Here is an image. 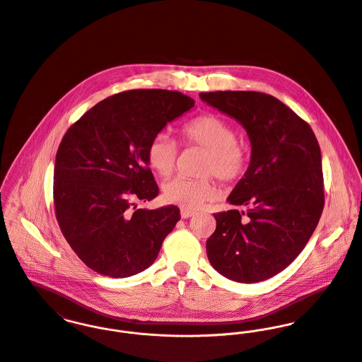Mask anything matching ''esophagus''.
<instances>
[{
    "label": "esophagus",
    "instance_id": "esophagus-1",
    "mask_svg": "<svg viewBox=\"0 0 362 362\" xmlns=\"http://www.w3.org/2000/svg\"><path fill=\"white\" fill-rule=\"evenodd\" d=\"M180 215H182V218L183 219H187V218H190V216H194V212L193 211H189V209H180Z\"/></svg>",
    "mask_w": 362,
    "mask_h": 362
}]
</instances>
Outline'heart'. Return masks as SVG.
I'll return each mask as SVG.
<instances>
[{
  "label": "heart",
  "instance_id": "1",
  "mask_svg": "<svg viewBox=\"0 0 362 362\" xmlns=\"http://www.w3.org/2000/svg\"><path fill=\"white\" fill-rule=\"evenodd\" d=\"M186 144L199 146L206 151L201 173L214 175L222 183H233L244 175L248 165V153L238 143L235 127L215 115H201L182 127ZM177 144L166 133L156 134L147 147V160L151 168L163 177L169 176L176 165ZM215 196L211 179L175 177L163 186V199L183 209H197Z\"/></svg>",
  "mask_w": 362,
  "mask_h": 362
}]
</instances>
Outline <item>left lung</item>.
<instances>
[{"label":"left lung","instance_id":"1","mask_svg":"<svg viewBox=\"0 0 362 362\" xmlns=\"http://www.w3.org/2000/svg\"><path fill=\"white\" fill-rule=\"evenodd\" d=\"M200 98L239 122L251 144L250 165L228 197L247 209L214 214L208 259L230 281H267L297 258L320 222L325 199L318 140L307 122L269 94L214 91Z\"/></svg>","mask_w":362,"mask_h":362}]
</instances>
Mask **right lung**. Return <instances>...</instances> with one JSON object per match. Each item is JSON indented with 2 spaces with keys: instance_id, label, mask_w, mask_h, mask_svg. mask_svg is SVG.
<instances>
[{
  "instance_id": "1",
  "label": "right lung",
  "mask_w": 362,
  "mask_h": 362,
  "mask_svg": "<svg viewBox=\"0 0 362 362\" xmlns=\"http://www.w3.org/2000/svg\"><path fill=\"white\" fill-rule=\"evenodd\" d=\"M194 107L168 90L111 95L65 133L55 157L54 204L61 232L81 261L100 275L133 276L158 257L180 219L176 205L143 209L158 186L148 168L151 139Z\"/></svg>"
}]
</instances>
